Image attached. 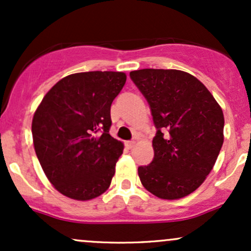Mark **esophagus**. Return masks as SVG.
<instances>
[{
	"label": "esophagus",
	"mask_w": 251,
	"mask_h": 251,
	"mask_svg": "<svg viewBox=\"0 0 251 251\" xmlns=\"http://www.w3.org/2000/svg\"><path fill=\"white\" fill-rule=\"evenodd\" d=\"M134 145H135L134 140H129V142H126V146H127L128 149H132Z\"/></svg>",
	"instance_id": "esophagus-1"
}]
</instances>
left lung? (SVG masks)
<instances>
[{
	"mask_svg": "<svg viewBox=\"0 0 251 251\" xmlns=\"http://www.w3.org/2000/svg\"><path fill=\"white\" fill-rule=\"evenodd\" d=\"M129 76L148 100L157 128L153 160L138 168L140 181L163 200L185 197L200 188L220 154L224 140L221 106L186 72L146 68Z\"/></svg>",
	"mask_w": 251,
	"mask_h": 251,
	"instance_id": "1",
	"label": "left lung"
}]
</instances>
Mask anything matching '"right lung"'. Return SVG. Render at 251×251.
I'll list each match as a JSON object with an SVG mask.
<instances>
[{
  "label": "right lung",
  "mask_w": 251,
  "mask_h": 251,
  "mask_svg": "<svg viewBox=\"0 0 251 251\" xmlns=\"http://www.w3.org/2000/svg\"><path fill=\"white\" fill-rule=\"evenodd\" d=\"M125 82L122 72L75 73L43 97L31 123L34 148L62 195L88 201L108 189L124 150L109 134L111 105Z\"/></svg>",
  "instance_id": "1"
}]
</instances>
